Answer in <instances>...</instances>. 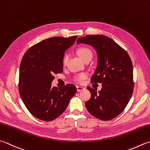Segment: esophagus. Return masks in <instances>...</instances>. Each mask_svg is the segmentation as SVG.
<instances>
[{
	"instance_id": "34e87169",
	"label": "esophagus",
	"mask_w": 150,
	"mask_h": 150,
	"mask_svg": "<svg viewBox=\"0 0 150 150\" xmlns=\"http://www.w3.org/2000/svg\"><path fill=\"white\" fill-rule=\"evenodd\" d=\"M85 90V88H84V87L79 86H77V92H81V91H83V90Z\"/></svg>"
}]
</instances>
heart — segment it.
<instances>
[{
	"label": "heart",
	"instance_id": "heart-1",
	"mask_svg": "<svg viewBox=\"0 0 150 150\" xmlns=\"http://www.w3.org/2000/svg\"><path fill=\"white\" fill-rule=\"evenodd\" d=\"M77 54L79 56V57H80L83 60H84L86 58H88V57H92V51H91L88 48L84 47L79 48L77 50ZM67 60H68V55L66 54L63 57V59H62V64H64V65L66 64ZM86 77H87L86 73H79V74L76 75L74 79H75V81L78 83H83V81L85 79H86Z\"/></svg>",
	"mask_w": 150,
	"mask_h": 150
}]
</instances>
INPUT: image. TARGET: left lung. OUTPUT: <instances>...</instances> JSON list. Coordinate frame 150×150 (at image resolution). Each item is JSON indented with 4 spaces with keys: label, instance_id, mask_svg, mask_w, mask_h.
I'll list each match as a JSON object with an SVG mask.
<instances>
[{
    "label": "left lung",
    "instance_id": "left-lung-1",
    "mask_svg": "<svg viewBox=\"0 0 150 150\" xmlns=\"http://www.w3.org/2000/svg\"><path fill=\"white\" fill-rule=\"evenodd\" d=\"M77 43L92 45L98 57V67L90 81L101 83L102 88L97 92L96 89L87 87L91 93L85 103L88 111L103 121L116 118L125 109L133 92L130 57L118 43L103 35H88L79 38Z\"/></svg>",
    "mask_w": 150,
    "mask_h": 150
}]
</instances>
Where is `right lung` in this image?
<instances>
[{
    "instance_id": "add662e5",
    "label": "right lung",
    "mask_w": 150,
    "mask_h": 150,
    "mask_svg": "<svg viewBox=\"0 0 150 150\" xmlns=\"http://www.w3.org/2000/svg\"><path fill=\"white\" fill-rule=\"evenodd\" d=\"M77 38H50L32 46L23 55L19 68V94L28 110L38 119L52 121L58 118L77 92L71 84L59 89L51 86L54 74L63 71L64 52Z\"/></svg>"
}]
</instances>
